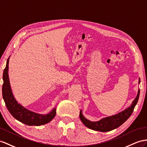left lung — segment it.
Returning a JSON list of instances; mask_svg holds the SVG:
<instances>
[{"mask_svg": "<svg viewBox=\"0 0 147 147\" xmlns=\"http://www.w3.org/2000/svg\"><path fill=\"white\" fill-rule=\"evenodd\" d=\"M140 80L139 78L138 83H140ZM139 96H140V89H138L137 96L130 105V106L121 112H119L117 114L107 117L103 118L97 122H91L84 117L82 114V111L81 110L80 113V118L82 122L84 123V125L89 129L102 131V132L112 130L121 125L130 117L131 114H132L135 106L137 104Z\"/></svg>", "mask_w": 147, "mask_h": 147, "instance_id": "obj_1", "label": "left lung"}]
</instances>
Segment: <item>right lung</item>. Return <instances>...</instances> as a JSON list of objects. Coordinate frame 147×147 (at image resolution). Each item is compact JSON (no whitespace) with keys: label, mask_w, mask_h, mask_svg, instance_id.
<instances>
[{"label":"right lung","mask_w":147,"mask_h":147,"mask_svg":"<svg viewBox=\"0 0 147 147\" xmlns=\"http://www.w3.org/2000/svg\"><path fill=\"white\" fill-rule=\"evenodd\" d=\"M9 58L7 59L5 68L3 73L2 97L7 109L11 115L18 121L27 125L40 126L50 122L56 115V108L53 109L47 114H37L25 108L18 104L15 99L9 78Z\"/></svg>","instance_id":"obj_1"}]
</instances>
